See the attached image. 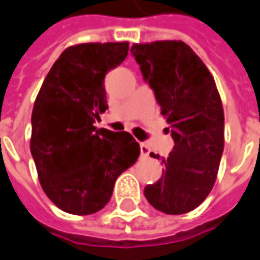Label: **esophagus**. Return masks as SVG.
<instances>
[{"mask_svg":"<svg viewBox=\"0 0 260 260\" xmlns=\"http://www.w3.org/2000/svg\"><path fill=\"white\" fill-rule=\"evenodd\" d=\"M150 147L147 145H145V143H140V154L143 155V157H149L150 155Z\"/></svg>","mask_w":260,"mask_h":260,"instance_id":"34e87169","label":"esophagus"}]
</instances>
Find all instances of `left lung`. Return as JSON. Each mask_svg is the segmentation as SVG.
Segmentation results:
<instances>
[{
    "instance_id": "obj_1",
    "label": "left lung",
    "mask_w": 260,
    "mask_h": 260,
    "mask_svg": "<svg viewBox=\"0 0 260 260\" xmlns=\"http://www.w3.org/2000/svg\"><path fill=\"white\" fill-rule=\"evenodd\" d=\"M131 53L153 89L169 126L174 149L158 182L147 184L145 197L155 209L180 215L208 197L218 175L224 143V115L211 73L182 41L135 44Z\"/></svg>"
}]
</instances>
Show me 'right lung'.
<instances>
[{"label":"right lung","instance_id":"obj_1","mask_svg":"<svg viewBox=\"0 0 260 260\" xmlns=\"http://www.w3.org/2000/svg\"><path fill=\"white\" fill-rule=\"evenodd\" d=\"M128 42H89L61 52L42 82L31 114L30 149L48 199L64 212L91 215L110 201L114 183L135 164L128 132L93 126L109 106L105 77L128 55Z\"/></svg>","mask_w":260,"mask_h":260}]
</instances>
